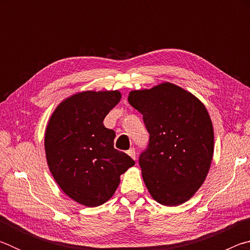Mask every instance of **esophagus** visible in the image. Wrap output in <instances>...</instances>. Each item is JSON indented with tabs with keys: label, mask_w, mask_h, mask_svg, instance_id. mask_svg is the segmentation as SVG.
Wrapping results in <instances>:
<instances>
[{
	"label": "esophagus",
	"mask_w": 250,
	"mask_h": 250,
	"mask_svg": "<svg viewBox=\"0 0 250 250\" xmlns=\"http://www.w3.org/2000/svg\"><path fill=\"white\" fill-rule=\"evenodd\" d=\"M126 153H128L131 158H132L133 160H135V158H137V156H135V150L134 149H130V150H128V152H126Z\"/></svg>",
	"instance_id": "obj_1"
}]
</instances>
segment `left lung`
Instances as JSON below:
<instances>
[{
	"label": "left lung",
	"instance_id": "obj_1",
	"mask_svg": "<svg viewBox=\"0 0 250 250\" xmlns=\"http://www.w3.org/2000/svg\"><path fill=\"white\" fill-rule=\"evenodd\" d=\"M128 101L142 113L150 134L139 158L146 188L160 204H183L204 183L213 159L214 130L207 109L171 83L131 91Z\"/></svg>",
	"mask_w": 250,
	"mask_h": 250
}]
</instances>
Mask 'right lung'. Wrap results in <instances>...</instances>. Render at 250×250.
<instances>
[{
  "mask_svg": "<svg viewBox=\"0 0 250 250\" xmlns=\"http://www.w3.org/2000/svg\"><path fill=\"white\" fill-rule=\"evenodd\" d=\"M121 99L118 90L83 91L57 105L45 131L49 171L67 196L95 207L111 198L120 175L134 166L128 154L116 150V133L104 119Z\"/></svg>",
  "mask_w": 250,
  "mask_h": 250,
  "instance_id": "obj_1",
  "label": "right lung"
}]
</instances>
